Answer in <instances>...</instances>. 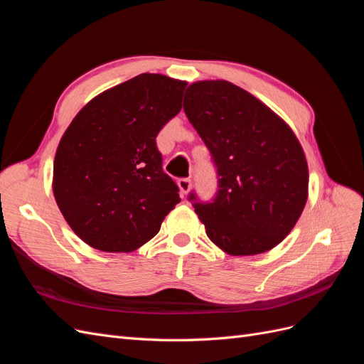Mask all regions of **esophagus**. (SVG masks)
Returning a JSON list of instances; mask_svg holds the SVG:
<instances>
[{
    "instance_id": "34e87169",
    "label": "esophagus",
    "mask_w": 364,
    "mask_h": 364,
    "mask_svg": "<svg viewBox=\"0 0 364 364\" xmlns=\"http://www.w3.org/2000/svg\"><path fill=\"white\" fill-rule=\"evenodd\" d=\"M178 185H179V190H181V194L185 196L186 193H188L191 190V181L188 178H183V179H179L178 181Z\"/></svg>"
}]
</instances>
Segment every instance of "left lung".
Instances as JSON below:
<instances>
[{
  "label": "left lung",
  "instance_id": "8db88e82",
  "mask_svg": "<svg viewBox=\"0 0 364 364\" xmlns=\"http://www.w3.org/2000/svg\"><path fill=\"white\" fill-rule=\"evenodd\" d=\"M183 111L218 173L214 202L194 203L208 238L232 257L278 246L308 199V164L294 132L267 105L226 80L191 83Z\"/></svg>",
  "mask_w": 364,
  "mask_h": 364
}]
</instances>
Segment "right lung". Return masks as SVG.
Returning a JSON list of instances; mask_svg holds the SVG:
<instances>
[{"instance_id":"right-lung-1","label":"right lung","mask_w":364,"mask_h":364,"mask_svg":"<svg viewBox=\"0 0 364 364\" xmlns=\"http://www.w3.org/2000/svg\"><path fill=\"white\" fill-rule=\"evenodd\" d=\"M186 82L139 74L80 109L62 135L53 194L75 235L102 252H134L181 202L156 136L179 114Z\"/></svg>"}]
</instances>
